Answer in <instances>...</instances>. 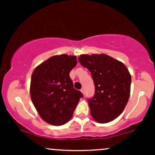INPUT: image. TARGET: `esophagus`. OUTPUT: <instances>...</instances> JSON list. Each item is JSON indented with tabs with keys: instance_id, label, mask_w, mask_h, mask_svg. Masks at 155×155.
<instances>
[{
	"instance_id": "34e87169",
	"label": "esophagus",
	"mask_w": 155,
	"mask_h": 155,
	"mask_svg": "<svg viewBox=\"0 0 155 155\" xmlns=\"http://www.w3.org/2000/svg\"><path fill=\"white\" fill-rule=\"evenodd\" d=\"M81 92H82V93H83V95H84V90L83 88H82V89H81Z\"/></svg>"
}]
</instances>
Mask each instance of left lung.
Returning a JSON list of instances; mask_svg holds the SVG:
<instances>
[{
  "label": "left lung",
  "instance_id": "1",
  "mask_svg": "<svg viewBox=\"0 0 155 155\" xmlns=\"http://www.w3.org/2000/svg\"><path fill=\"white\" fill-rule=\"evenodd\" d=\"M80 64L91 72L95 95L87 101L92 117L99 123H107L123 111L130 97L131 76L128 69L108 55L81 54Z\"/></svg>",
  "mask_w": 155,
  "mask_h": 155
}]
</instances>
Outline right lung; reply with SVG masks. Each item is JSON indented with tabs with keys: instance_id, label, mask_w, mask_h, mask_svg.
Returning a JSON list of instances; mask_svg holds the SVG:
<instances>
[{
	"instance_id": "right-lung-1",
	"label": "right lung",
	"mask_w": 155,
	"mask_h": 155,
	"mask_svg": "<svg viewBox=\"0 0 155 155\" xmlns=\"http://www.w3.org/2000/svg\"><path fill=\"white\" fill-rule=\"evenodd\" d=\"M76 63V56L55 55L33 71L30 90L32 102L49 124L58 126L68 122L84 96L74 88L69 76Z\"/></svg>"
}]
</instances>
